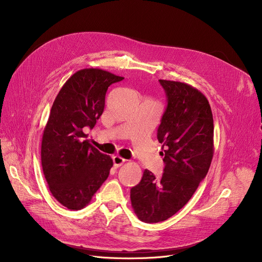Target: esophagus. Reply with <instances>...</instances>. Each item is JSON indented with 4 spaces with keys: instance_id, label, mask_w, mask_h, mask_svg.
<instances>
[{
    "instance_id": "esophagus-1",
    "label": "esophagus",
    "mask_w": 262,
    "mask_h": 262,
    "mask_svg": "<svg viewBox=\"0 0 262 262\" xmlns=\"http://www.w3.org/2000/svg\"><path fill=\"white\" fill-rule=\"evenodd\" d=\"M113 160H114V164H115L116 168L121 167L122 164H123L124 162H125V159L120 157V156H114V157H113Z\"/></svg>"
}]
</instances>
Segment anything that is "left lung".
Masks as SVG:
<instances>
[{"instance_id":"left-lung-1","label":"left lung","mask_w":262,"mask_h":262,"mask_svg":"<svg viewBox=\"0 0 262 262\" xmlns=\"http://www.w3.org/2000/svg\"><path fill=\"white\" fill-rule=\"evenodd\" d=\"M167 107L157 130L162 143V175L144 170L130 189L135 213L142 222L158 223L174 215L196 191L213 156V118L206 96L185 82L159 79Z\"/></svg>"}]
</instances>
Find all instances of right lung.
I'll list each match as a JSON object with an SVG mask.
<instances>
[{"label":"right lung","mask_w":262,"mask_h":262,"mask_svg":"<svg viewBox=\"0 0 262 262\" xmlns=\"http://www.w3.org/2000/svg\"><path fill=\"white\" fill-rule=\"evenodd\" d=\"M124 77L102 69H82L69 78L55 99L43 130L41 164L52 195L79 210L107 180L110 156L92 146L84 128L102 116L108 87Z\"/></svg>","instance_id":"add662e5"}]
</instances>
